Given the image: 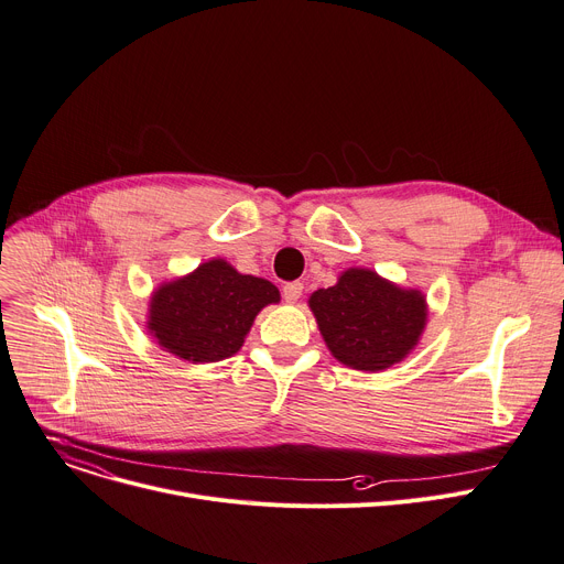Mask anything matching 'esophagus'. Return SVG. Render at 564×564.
<instances>
[{"label":"esophagus","mask_w":564,"mask_h":564,"mask_svg":"<svg viewBox=\"0 0 564 564\" xmlns=\"http://www.w3.org/2000/svg\"><path fill=\"white\" fill-rule=\"evenodd\" d=\"M302 292H304V285L299 281H292L288 285H283V299L288 304H296L299 296H302Z\"/></svg>","instance_id":"obj_1"}]
</instances>
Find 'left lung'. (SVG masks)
I'll return each instance as SVG.
<instances>
[{"mask_svg":"<svg viewBox=\"0 0 564 564\" xmlns=\"http://www.w3.org/2000/svg\"><path fill=\"white\" fill-rule=\"evenodd\" d=\"M330 356L345 367L383 371L422 340L429 322L426 294L401 288L367 268H349L330 288L308 296Z\"/></svg>","mask_w":564,"mask_h":564,"instance_id":"left-lung-1","label":"left lung"}]
</instances>
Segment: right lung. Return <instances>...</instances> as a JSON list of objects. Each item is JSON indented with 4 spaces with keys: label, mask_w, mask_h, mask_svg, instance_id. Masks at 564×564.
I'll return each mask as SVG.
<instances>
[{
    "label": "right lung",
    "mask_w": 564,
    "mask_h": 564,
    "mask_svg": "<svg viewBox=\"0 0 564 564\" xmlns=\"http://www.w3.org/2000/svg\"><path fill=\"white\" fill-rule=\"evenodd\" d=\"M279 302L281 292L268 279L210 258L191 274L161 283L149 296L144 324L163 351L204 365L238 354L256 315Z\"/></svg>",
    "instance_id": "add662e5"
}]
</instances>
